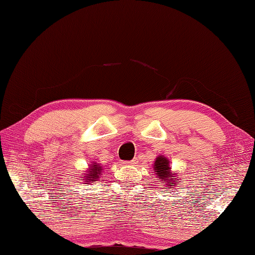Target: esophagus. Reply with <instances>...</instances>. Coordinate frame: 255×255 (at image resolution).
<instances>
[{"label": "esophagus", "mask_w": 255, "mask_h": 255, "mask_svg": "<svg viewBox=\"0 0 255 255\" xmlns=\"http://www.w3.org/2000/svg\"><path fill=\"white\" fill-rule=\"evenodd\" d=\"M124 164L125 165H134V164H137V160L133 159L131 161H125Z\"/></svg>", "instance_id": "34e87169"}]
</instances>
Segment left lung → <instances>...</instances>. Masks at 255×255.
Masks as SVG:
<instances>
[{
    "label": "left lung",
    "mask_w": 255,
    "mask_h": 255,
    "mask_svg": "<svg viewBox=\"0 0 255 255\" xmlns=\"http://www.w3.org/2000/svg\"><path fill=\"white\" fill-rule=\"evenodd\" d=\"M153 170L155 172V175L164 184L166 188H171L173 185H178V177L174 173L171 172L170 161L167 160L165 156L159 155L158 158L155 159Z\"/></svg>",
    "instance_id": "1"
}]
</instances>
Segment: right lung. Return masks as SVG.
Wrapping results in <instances>:
<instances>
[{
	"mask_svg": "<svg viewBox=\"0 0 255 255\" xmlns=\"http://www.w3.org/2000/svg\"><path fill=\"white\" fill-rule=\"evenodd\" d=\"M102 173V166L100 164H97L96 162H94L93 164H91L89 170L84 173V175H82V180L85 182L84 184H91L95 181H97V178H100V175Z\"/></svg>",
	"mask_w": 255,
	"mask_h": 255,
	"instance_id": "1",
	"label": "right lung"
}]
</instances>
